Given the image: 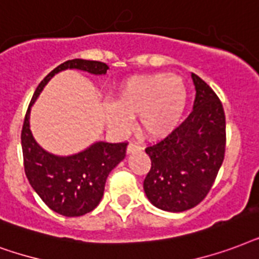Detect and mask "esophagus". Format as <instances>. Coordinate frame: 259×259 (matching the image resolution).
<instances>
[{
  "mask_svg": "<svg viewBox=\"0 0 259 259\" xmlns=\"http://www.w3.org/2000/svg\"><path fill=\"white\" fill-rule=\"evenodd\" d=\"M140 146L138 143H134V142H131V143L128 144L127 146V152L128 154H131V152H134V151H136V150H140Z\"/></svg>",
  "mask_w": 259,
  "mask_h": 259,
  "instance_id": "1",
  "label": "esophagus"
}]
</instances>
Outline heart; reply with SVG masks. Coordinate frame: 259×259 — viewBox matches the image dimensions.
<instances>
[{"label": "heart", "instance_id": "obj_1", "mask_svg": "<svg viewBox=\"0 0 259 259\" xmlns=\"http://www.w3.org/2000/svg\"><path fill=\"white\" fill-rule=\"evenodd\" d=\"M188 104L184 79L166 73L139 75L124 83L107 108L109 123L119 131H128L132 119L150 139H161L178 127Z\"/></svg>", "mask_w": 259, "mask_h": 259}]
</instances>
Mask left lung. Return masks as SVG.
Masks as SVG:
<instances>
[{
  "mask_svg": "<svg viewBox=\"0 0 259 259\" xmlns=\"http://www.w3.org/2000/svg\"><path fill=\"white\" fill-rule=\"evenodd\" d=\"M193 111L163 140L146 148L151 169L143 188L152 205L167 212L188 211L211 190L226 151V116L219 97L192 73Z\"/></svg>",
  "mask_w": 259,
  "mask_h": 259,
  "instance_id": "left-lung-1",
  "label": "left lung"
}]
</instances>
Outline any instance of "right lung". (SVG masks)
Wrapping results in <instances>:
<instances>
[{"label": "right lung", "instance_id": "add662e5", "mask_svg": "<svg viewBox=\"0 0 259 259\" xmlns=\"http://www.w3.org/2000/svg\"><path fill=\"white\" fill-rule=\"evenodd\" d=\"M67 69L101 75L109 67L102 62L85 59H71L55 67L40 82L32 96L21 131V147L25 176L33 190L50 209L74 218L93 211L101 201L108 176L124 159L128 143L96 142L69 157L54 155L37 144L29 125L31 107L48 81Z\"/></svg>", "mask_w": 259, "mask_h": 259}]
</instances>
